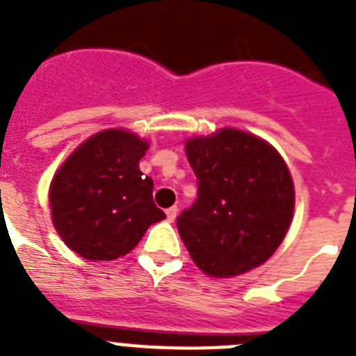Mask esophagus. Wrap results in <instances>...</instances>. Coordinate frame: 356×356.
<instances>
[{"instance_id":"1","label":"esophagus","mask_w":356,"mask_h":356,"mask_svg":"<svg viewBox=\"0 0 356 356\" xmlns=\"http://www.w3.org/2000/svg\"><path fill=\"white\" fill-rule=\"evenodd\" d=\"M177 214H179L177 207H170V209H166V216H168V220H170V222H173V220L177 218Z\"/></svg>"}]
</instances>
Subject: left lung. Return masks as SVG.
<instances>
[{"label": "left lung", "mask_w": 356, "mask_h": 356, "mask_svg": "<svg viewBox=\"0 0 356 356\" xmlns=\"http://www.w3.org/2000/svg\"><path fill=\"white\" fill-rule=\"evenodd\" d=\"M197 200L177 218L179 234L197 268L233 277L270 259L293 214V183L268 142L222 129L186 142Z\"/></svg>", "instance_id": "obj_1"}]
</instances>
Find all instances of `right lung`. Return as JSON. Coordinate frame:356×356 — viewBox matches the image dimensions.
I'll return each mask as SVG.
<instances>
[{
	"instance_id": "add662e5",
	"label": "right lung",
	"mask_w": 356,
	"mask_h": 356,
	"mask_svg": "<svg viewBox=\"0 0 356 356\" xmlns=\"http://www.w3.org/2000/svg\"><path fill=\"white\" fill-rule=\"evenodd\" d=\"M147 142L108 129L68 156L49 188L53 225L83 259L114 260L127 254L149 225L166 214L153 201V179L138 162Z\"/></svg>"
}]
</instances>
